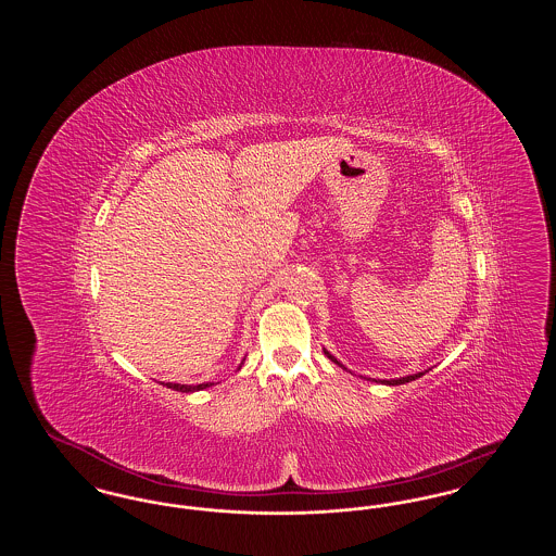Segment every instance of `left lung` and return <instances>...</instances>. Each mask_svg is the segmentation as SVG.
Listing matches in <instances>:
<instances>
[{
    "label": "left lung",
    "instance_id": "left-lung-1",
    "mask_svg": "<svg viewBox=\"0 0 556 556\" xmlns=\"http://www.w3.org/2000/svg\"><path fill=\"white\" fill-rule=\"evenodd\" d=\"M323 352H325V356L331 361V363H336L338 367H342L345 369L344 365L331 354V352H327L325 348H323ZM348 370V369H345ZM427 370H419V372H413V375H404V377H397V379H369V377H365V379H369V381H377V383H386V386H402V383H408V381H415V379H419V377H424Z\"/></svg>",
    "mask_w": 556,
    "mask_h": 556
}]
</instances>
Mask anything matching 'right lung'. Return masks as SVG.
Segmentation results:
<instances>
[{
	"instance_id": "add662e5",
	"label": "right lung",
	"mask_w": 556,
	"mask_h": 556,
	"mask_svg": "<svg viewBox=\"0 0 556 556\" xmlns=\"http://www.w3.org/2000/svg\"><path fill=\"white\" fill-rule=\"evenodd\" d=\"M241 365H243V363H241ZM241 365H239V369H241ZM162 386H166V388H170V390H175V392L191 394V392H200V390L211 388L212 383H200V386H186V383H162Z\"/></svg>"
}]
</instances>
